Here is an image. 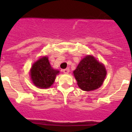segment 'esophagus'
Wrapping results in <instances>:
<instances>
[{
	"mask_svg": "<svg viewBox=\"0 0 132 132\" xmlns=\"http://www.w3.org/2000/svg\"><path fill=\"white\" fill-rule=\"evenodd\" d=\"M63 72L65 74H67V73H69V68H66L65 69H63Z\"/></svg>",
	"mask_w": 132,
	"mask_h": 132,
	"instance_id": "esophagus-1",
	"label": "esophagus"
}]
</instances>
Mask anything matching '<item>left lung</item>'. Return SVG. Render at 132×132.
I'll return each mask as SVG.
<instances>
[{
	"instance_id": "left-lung-1",
	"label": "left lung",
	"mask_w": 132,
	"mask_h": 132,
	"mask_svg": "<svg viewBox=\"0 0 132 132\" xmlns=\"http://www.w3.org/2000/svg\"><path fill=\"white\" fill-rule=\"evenodd\" d=\"M73 74L79 88L85 91H90L102 85L106 71L104 66L93 56L88 55L80 61Z\"/></svg>"
}]
</instances>
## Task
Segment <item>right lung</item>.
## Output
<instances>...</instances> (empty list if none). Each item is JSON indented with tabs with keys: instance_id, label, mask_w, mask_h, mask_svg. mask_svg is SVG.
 Here are the masks:
<instances>
[{
	"instance_id": "obj_1",
	"label": "right lung",
	"mask_w": 132,
	"mask_h": 132,
	"mask_svg": "<svg viewBox=\"0 0 132 132\" xmlns=\"http://www.w3.org/2000/svg\"><path fill=\"white\" fill-rule=\"evenodd\" d=\"M59 71L53 69L47 57L40 58L34 63L30 71L33 83L40 88H47L53 84Z\"/></svg>"
}]
</instances>
